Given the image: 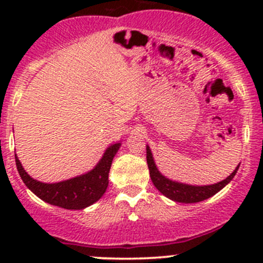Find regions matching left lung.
<instances>
[{
	"mask_svg": "<svg viewBox=\"0 0 263 263\" xmlns=\"http://www.w3.org/2000/svg\"><path fill=\"white\" fill-rule=\"evenodd\" d=\"M146 160L148 171H150L151 181H153L154 185L158 188L159 192L163 193L169 200L181 203H196L213 197L214 195H216L219 191H221L228 183L234 178V176L237 174L240 165V164H238L234 172L230 176H228L225 179H222V181L214 183V184L196 185L173 181V179H169L168 177L161 174V172L156 166L155 160H154V155L151 153V148L148 145H146Z\"/></svg>",
	"mask_w": 263,
	"mask_h": 263,
	"instance_id": "8db88e82",
	"label": "left lung"
}]
</instances>
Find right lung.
<instances>
[{
    "label": "right lung",
    "mask_w": 263,
    "mask_h": 263,
    "mask_svg": "<svg viewBox=\"0 0 263 263\" xmlns=\"http://www.w3.org/2000/svg\"><path fill=\"white\" fill-rule=\"evenodd\" d=\"M121 145V141L110 144L105 148L100 160L91 171L55 183L36 181L29 176L21 165L16 154H15V161L23 182L41 200L67 210H82L99 201L107 191L109 183L108 176H109L113 158L118 153Z\"/></svg>",
    "instance_id": "add662e5"
}]
</instances>
